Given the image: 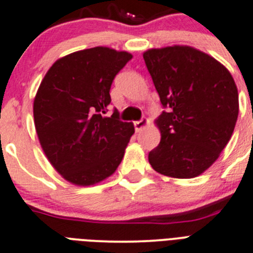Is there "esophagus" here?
<instances>
[{
  "label": "esophagus",
  "instance_id": "34e87169",
  "mask_svg": "<svg viewBox=\"0 0 253 253\" xmlns=\"http://www.w3.org/2000/svg\"><path fill=\"white\" fill-rule=\"evenodd\" d=\"M147 125H148V120L142 119V120H139V121L134 122V129H136L137 132H139V131H142V128H144Z\"/></svg>",
  "mask_w": 253,
  "mask_h": 253
}]
</instances>
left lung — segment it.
Returning <instances> with one entry per match:
<instances>
[{
  "label": "left lung",
  "mask_w": 253,
  "mask_h": 253,
  "mask_svg": "<svg viewBox=\"0 0 253 253\" xmlns=\"http://www.w3.org/2000/svg\"><path fill=\"white\" fill-rule=\"evenodd\" d=\"M144 63L166 109L156 120L161 142L148 154L163 175H200L230 141L239 116L234 78L216 59L186 45L149 49Z\"/></svg>",
  "instance_id": "1"
}]
</instances>
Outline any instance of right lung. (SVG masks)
<instances>
[{"label": "right lung", "mask_w": 253, "mask_h": 253, "mask_svg": "<svg viewBox=\"0 0 253 253\" xmlns=\"http://www.w3.org/2000/svg\"><path fill=\"white\" fill-rule=\"evenodd\" d=\"M132 59L107 46L58 59L46 72L33 104L39 142L55 170L75 185H92L115 173L134 133L119 111L107 112L117 73Z\"/></svg>", "instance_id": "add662e5"}]
</instances>
